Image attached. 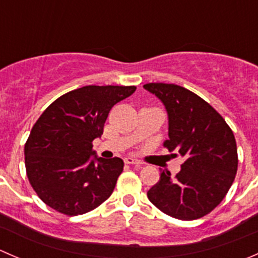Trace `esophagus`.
<instances>
[{
  "mask_svg": "<svg viewBox=\"0 0 258 258\" xmlns=\"http://www.w3.org/2000/svg\"><path fill=\"white\" fill-rule=\"evenodd\" d=\"M124 163H127V165H136V166H141L142 163L140 162V161L135 160V158L132 157H126L124 158Z\"/></svg>",
  "mask_w": 258,
  "mask_h": 258,
  "instance_id": "obj_1",
  "label": "esophagus"
}]
</instances>
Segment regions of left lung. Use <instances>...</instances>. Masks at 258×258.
Masks as SVG:
<instances>
[{"instance_id":"1","label":"left lung","mask_w":258,"mask_h":258,"mask_svg":"<svg viewBox=\"0 0 258 258\" xmlns=\"http://www.w3.org/2000/svg\"><path fill=\"white\" fill-rule=\"evenodd\" d=\"M168 114V140L163 146L184 158L181 171L160 181L147 197L158 210L183 221L201 218L221 204L237 172V146L223 117L196 93L173 83H146Z\"/></svg>"}]
</instances>
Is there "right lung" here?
I'll list each match as a JSON object with an SVG mask.
<instances>
[{
  "mask_svg": "<svg viewBox=\"0 0 258 258\" xmlns=\"http://www.w3.org/2000/svg\"><path fill=\"white\" fill-rule=\"evenodd\" d=\"M135 91V86H85L43 111L25 145V163L31 186L47 206L77 216L111 196L123 161L97 157L92 141L103 134L111 108Z\"/></svg>",
  "mask_w": 258,
  "mask_h": 258,
  "instance_id": "add662e5",
  "label": "right lung"
}]
</instances>
